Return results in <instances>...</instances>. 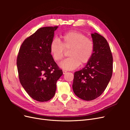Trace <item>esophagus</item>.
Returning a JSON list of instances; mask_svg holds the SVG:
<instances>
[{"label": "esophagus", "instance_id": "esophagus-1", "mask_svg": "<svg viewBox=\"0 0 130 130\" xmlns=\"http://www.w3.org/2000/svg\"><path fill=\"white\" fill-rule=\"evenodd\" d=\"M66 73H67V72L66 71V70H63V74H66Z\"/></svg>", "mask_w": 130, "mask_h": 130}]
</instances>
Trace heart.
Returning a JSON list of instances; mask_svg holds the SVG:
<instances>
[{
	"label": "heart",
	"mask_w": 130,
	"mask_h": 130,
	"mask_svg": "<svg viewBox=\"0 0 130 130\" xmlns=\"http://www.w3.org/2000/svg\"><path fill=\"white\" fill-rule=\"evenodd\" d=\"M61 41L54 39L50 44V53L54 60L58 62L64 55L65 51L69 50V57L61 62L60 67L64 70L76 69L90 61L94 51V43L91 39L76 31H69L61 37Z\"/></svg>",
	"instance_id": "1"
}]
</instances>
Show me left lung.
<instances>
[{
  "label": "left lung",
  "instance_id": "obj_1",
  "mask_svg": "<svg viewBox=\"0 0 130 130\" xmlns=\"http://www.w3.org/2000/svg\"><path fill=\"white\" fill-rule=\"evenodd\" d=\"M94 51L85 67L74 73L73 89L80 99L90 101L103 93L111 80L113 57L107 40L98 33L92 34Z\"/></svg>",
  "mask_w": 130,
  "mask_h": 130
}]
</instances>
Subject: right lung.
<instances>
[{
    "label": "right lung",
    "mask_w": 130,
    "mask_h": 130,
    "mask_svg": "<svg viewBox=\"0 0 130 130\" xmlns=\"http://www.w3.org/2000/svg\"><path fill=\"white\" fill-rule=\"evenodd\" d=\"M58 26L41 27L26 38L19 50L17 66L23 87L34 100H50L63 74L50 53V44Z\"/></svg>",
    "instance_id": "1"
}]
</instances>
